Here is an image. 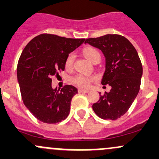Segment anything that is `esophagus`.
<instances>
[{"mask_svg": "<svg viewBox=\"0 0 159 159\" xmlns=\"http://www.w3.org/2000/svg\"><path fill=\"white\" fill-rule=\"evenodd\" d=\"M78 92L79 93H88L89 92V91L88 90H84V89H78Z\"/></svg>", "mask_w": 159, "mask_h": 159, "instance_id": "1", "label": "esophagus"}]
</instances>
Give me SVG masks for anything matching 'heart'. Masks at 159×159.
Listing matches in <instances>:
<instances>
[{"mask_svg":"<svg viewBox=\"0 0 159 159\" xmlns=\"http://www.w3.org/2000/svg\"><path fill=\"white\" fill-rule=\"evenodd\" d=\"M84 56L89 60L90 61L93 62L97 58H101L100 52L96 49L93 47H86L83 50ZM75 56L73 53H71L68 56L66 60V68L69 69L72 67L73 62H74ZM95 79L94 77H88L82 74H78L75 75L72 78L73 83L83 88H88L91 82Z\"/></svg>","mask_w":159,"mask_h":159,"instance_id":"b5f03b06","label":"heart"}]
</instances>
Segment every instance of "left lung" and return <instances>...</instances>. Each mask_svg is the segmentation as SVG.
I'll list each match as a JSON object with an SVG mask.
<instances>
[{
	"label": "left lung",
	"instance_id": "1",
	"mask_svg": "<svg viewBox=\"0 0 159 159\" xmlns=\"http://www.w3.org/2000/svg\"><path fill=\"white\" fill-rule=\"evenodd\" d=\"M84 43L101 49L106 60L101 84L111 86L93 104L94 113L103 120H115L127 112L139 91L143 66L138 52L121 35L107 34L89 38Z\"/></svg>",
	"mask_w": 159,
	"mask_h": 159
}]
</instances>
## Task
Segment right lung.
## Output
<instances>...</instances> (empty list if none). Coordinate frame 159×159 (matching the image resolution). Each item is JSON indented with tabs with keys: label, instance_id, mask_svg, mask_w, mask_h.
I'll return each instance as SVG.
<instances>
[{
	"label": "right lung",
	"instance_id": "add662e5",
	"mask_svg": "<svg viewBox=\"0 0 159 159\" xmlns=\"http://www.w3.org/2000/svg\"><path fill=\"white\" fill-rule=\"evenodd\" d=\"M53 34H40L23 50L17 64V80L25 106L41 122L57 123L66 120L78 89L65 85L52 88V77L64 71L66 58L84 42Z\"/></svg>",
	"mask_w": 159,
	"mask_h": 159
}]
</instances>
